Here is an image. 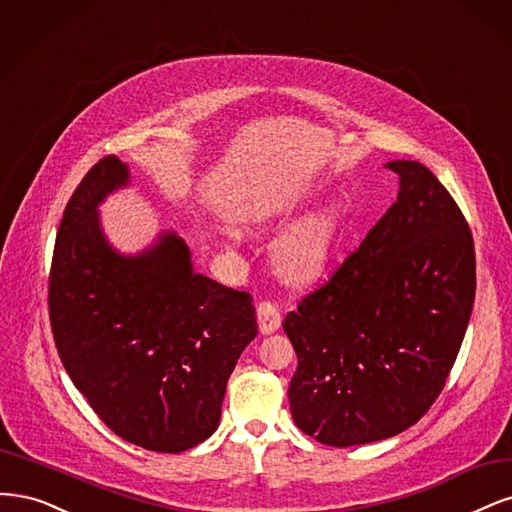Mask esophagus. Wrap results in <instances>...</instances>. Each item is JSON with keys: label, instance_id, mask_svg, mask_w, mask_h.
<instances>
[{"label": "esophagus", "instance_id": "1", "mask_svg": "<svg viewBox=\"0 0 512 512\" xmlns=\"http://www.w3.org/2000/svg\"><path fill=\"white\" fill-rule=\"evenodd\" d=\"M257 319L261 334H274L280 327V321H283V315H280V308L274 302H261L257 306Z\"/></svg>", "mask_w": 512, "mask_h": 512}]
</instances>
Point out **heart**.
Returning <instances> with one entry per match:
<instances>
[{
    "mask_svg": "<svg viewBox=\"0 0 512 512\" xmlns=\"http://www.w3.org/2000/svg\"><path fill=\"white\" fill-rule=\"evenodd\" d=\"M340 238V217L334 208L310 212L278 246V263L295 280L310 278L325 268Z\"/></svg>",
    "mask_w": 512,
    "mask_h": 512,
    "instance_id": "b5f03b06",
    "label": "heart"
}]
</instances>
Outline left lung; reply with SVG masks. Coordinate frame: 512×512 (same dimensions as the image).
<instances>
[{
	"label": "left lung",
	"mask_w": 512,
	"mask_h": 512,
	"mask_svg": "<svg viewBox=\"0 0 512 512\" xmlns=\"http://www.w3.org/2000/svg\"><path fill=\"white\" fill-rule=\"evenodd\" d=\"M398 202L283 321L295 425L329 447L385 440L436 402L472 315V232L419 161H391Z\"/></svg>",
	"instance_id": "1"
}]
</instances>
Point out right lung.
I'll return each instance as SVG.
<instances>
[{
  "mask_svg": "<svg viewBox=\"0 0 512 512\" xmlns=\"http://www.w3.org/2000/svg\"><path fill=\"white\" fill-rule=\"evenodd\" d=\"M127 180L108 155L72 193L48 315L65 372L95 415L146 451L180 453L217 430L227 378L257 336L255 306L251 293L195 274L176 234L134 257L114 251L97 206Z\"/></svg>",
  "mask_w": 512,
  "mask_h": 512,
  "instance_id": "add662e5",
  "label": "right lung"
}]
</instances>
